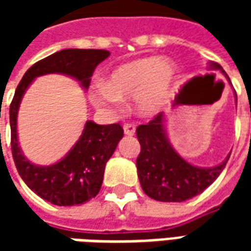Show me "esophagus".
Returning <instances> with one entry per match:
<instances>
[{"mask_svg": "<svg viewBox=\"0 0 251 251\" xmlns=\"http://www.w3.org/2000/svg\"><path fill=\"white\" fill-rule=\"evenodd\" d=\"M124 131H125L126 136H133L136 133V125L133 122H127L124 125Z\"/></svg>", "mask_w": 251, "mask_h": 251, "instance_id": "esophagus-1", "label": "esophagus"}]
</instances>
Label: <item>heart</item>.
<instances>
[{
  "label": "heart",
  "mask_w": 251,
  "mask_h": 251,
  "mask_svg": "<svg viewBox=\"0 0 251 251\" xmlns=\"http://www.w3.org/2000/svg\"><path fill=\"white\" fill-rule=\"evenodd\" d=\"M176 68L161 57H142L117 67L106 83H95L90 91L93 103L107 113L118 110L121 99L134 97L141 115H153L167 104L174 93Z\"/></svg>",
  "instance_id": "obj_1"
}]
</instances>
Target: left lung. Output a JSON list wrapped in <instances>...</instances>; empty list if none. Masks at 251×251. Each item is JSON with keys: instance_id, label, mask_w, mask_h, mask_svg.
Masks as SVG:
<instances>
[{"instance_id": "8db88e82", "label": "left lung", "mask_w": 251, "mask_h": 251, "mask_svg": "<svg viewBox=\"0 0 251 251\" xmlns=\"http://www.w3.org/2000/svg\"><path fill=\"white\" fill-rule=\"evenodd\" d=\"M210 68L222 70L210 63ZM141 152L137 157V174L144 192L158 201H184L201 194L226 167L230 156L216 167L198 168L181 158L169 144L164 129V114L158 113L147 125L136 129Z\"/></svg>"}]
</instances>
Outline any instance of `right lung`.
<instances>
[{"instance_id":"1","label":"right lung","mask_w":251,"mask_h":251,"mask_svg":"<svg viewBox=\"0 0 251 251\" xmlns=\"http://www.w3.org/2000/svg\"><path fill=\"white\" fill-rule=\"evenodd\" d=\"M109 55L104 50H63L35 63L16 88L9 110L14 164L25 184L52 204H83L98 195L106 163L124 137V129L120 124L97 125L87 121L79 141L66 157L50 167H37L23 156L17 141V111L21 98L36 76L51 72L70 75L87 87L94 70Z\"/></svg>"}]
</instances>
